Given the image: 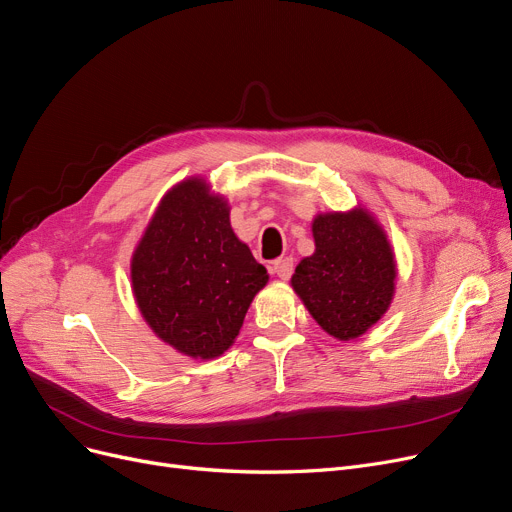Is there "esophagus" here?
I'll return each instance as SVG.
<instances>
[{"label":"esophagus","mask_w":512,"mask_h":512,"mask_svg":"<svg viewBox=\"0 0 512 512\" xmlns=\"http://www.w3.org/2000/svg\"><path fill=\"white\" fill-rule=\"evenodd\" d=\"M272 274H276L280 280H288L293 276V270H295V263H293V257H280L272 263Z\"/></svg>","instance_id":"obj_1"}]
</instances>
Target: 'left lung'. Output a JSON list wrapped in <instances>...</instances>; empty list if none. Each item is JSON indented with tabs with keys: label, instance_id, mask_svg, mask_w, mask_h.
Returning <instances> with one entry per match:
<instances>
[{
	"label": "left lung",
	"instance_id": "8db88e82",
	"mask_svg": "<svg viewBox=\"0 0 512 512\" xmlns=\"http://www.w3.org/2000/svg\"><path fill=\"white\" fill-rule=\"evenodd\" d=\"M316 251L291 278L309 314L339 341H351L383 318L395 293V257L366 209L324 213L311 226Z\"/></svg>",
	"mask_w": 512,
	"mask_h": 512
}]
</instances>
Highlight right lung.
Here are the masks:
<instances>
[{
	"label": "right lung",
	"mask_w": 512,
	"mask_h": 512,
	"mask_svg": "<svg viewBox=\"0 0 512 512\" xmlns=\"http://www.w3.org/2000/svg\"><path fill=\"white\" fill-rule=\"evenodd\" d=\"M268 278L236 238L224 196L211 194L198 177L163 196L131 257L133 297L144 320L194 360L230 349Z\"/></svg>",
	"instance_id": "obj_1"
}]
</instances>
